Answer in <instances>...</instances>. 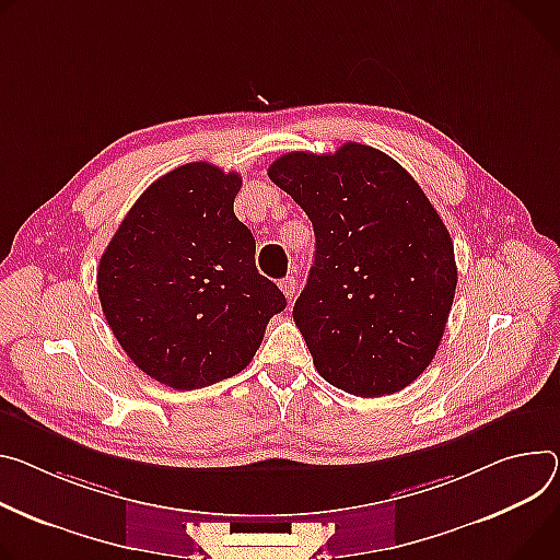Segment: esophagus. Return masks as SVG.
<instances>
[{
	"mask_svg": "<svg viewBox=\"0 0 560 560\" xmlns=\"http://www.w3.org/2000/svg\"><path fill=\"white\" fill-rule=\"evenodd\" d=\"M279 288L283 290V294L288 296V301H292V299H294V294H296L299 283H296V279H294V277H285V279H281V281H279Z\"/></svg>",
	"mask_w": 560,
	"mask_h": 560,
	"instance_id": "obj_1",
	"label": "esophagus"
}]
</instances>
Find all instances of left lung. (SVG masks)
<instances>
[{"label": "left lung", "mask_w": 560, "mask_h": 560, "mask_svg": "<svg viewBox=\"0 0 560 560\" xmlns=\"http://www.w3.org/2000/svg\"><path fill=\"white\" fill-rule=\"evenodd\" d=\"M315 228V264L292 317L317 373L380 397L435 358L453 306V243L422 187L384 151H290L268 170Z\"/></svg>", "instance_id": "left-lung-1"}]
</instances>
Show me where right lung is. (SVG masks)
Returning a JSON list of instances; mask_svg holds the SVG:
<instances>
[{
	"instance_id": "add662e5",
	"label": "right lung",
	"mask_w": 560,
	"mask_h": 560,
	"mask_svg": "<svg viewBox=\"0 0 560 560\" xmlns=\"http://www.w3.org/2000/svg\"><path fill=\"white\" fill-rule=\"evenodd\" d=\"M236 172L187 163L151 183L97 268L114 337L149 377L194 390L241 373L285 308L236 219Z\"/></svg>"
}]
</instances>
